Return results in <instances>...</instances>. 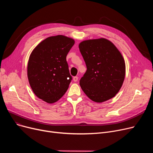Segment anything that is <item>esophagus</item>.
I'll return each mask as SVG.
<instances>
[{
    "instance_id": "34e87169",
    "label": "esophagus",
    "mask_w": 153,
    "mask_h": 153,
    "mask_svg": "<svg viewBox=\"0 0 153 153\" xmlns=\"http://www.w3.org/2000/svg\"><path fill=\"white\" fill-rule=\"evenodd\" d=\"M77 80H78V77H77V76H74V77H73V81H74V82H77Z\"/></svg>"
}]
</instances>
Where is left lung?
I'll return each instance as SVG.
<instances>
[{"mask_svg":"<svg viewBox=\"0 0 153 153\" xmlns=\"http://www.w3.org/2000/svg\"><path fill=\"white\" fill-rule=\"evenodd\" d=\"M87 71L80 86L95 102L107 101L119 92L125 76V62L117 47L105 38L85 40L79 45Z\"/></svg>","mask_w":153,"mask_h":153,"instance_id":"8db88e82","label":"left lung"}]
</instances>
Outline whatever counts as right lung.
Wrapping results in <instances>:
<instances>
[{"label":"right lung","mask_w":153,"mask_h":153,"mask_svg":"<svg viewBox=\"0 0 153 153\" xmlns=\"http://www.w3.org/2000/svg\"><path fill=\"white\" fill-rule=\"evenodd\" d=\"M74 40L63 35L46 38L31 52L27 67L32 91L43 101L52 103L67 91L72 80L66 56Z\"/></svg>","instance_id":"obj_1"}]
</instances>
